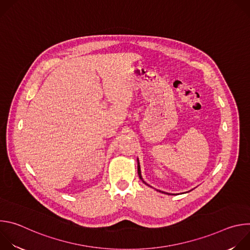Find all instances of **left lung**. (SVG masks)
<instances>
[{
  "label": "left lung",
  "instance_id": "1",
  "mask_svg": "<svg viewBox=\"0 0 250 250\" xmlns=\"http://www.w3.org/2000/svg\"><path fill=\"white\" fill-rule=\"evenodd\" d=\"M137 172H138V176H139V178H140V180L144 182L146 185H147V186H149L145 180H144V178H142V176H141V171H140V165H139V160H138V158H137ZM151 187V186H150ZM158 192H161V193H164V194H168V195H171V194H169V193H165V192H163V191H160V190H157ZM173 195V194H172Z\"/></svg>",
  "mask_w": 250,
  "mask_h": 250
}]
</instances>
